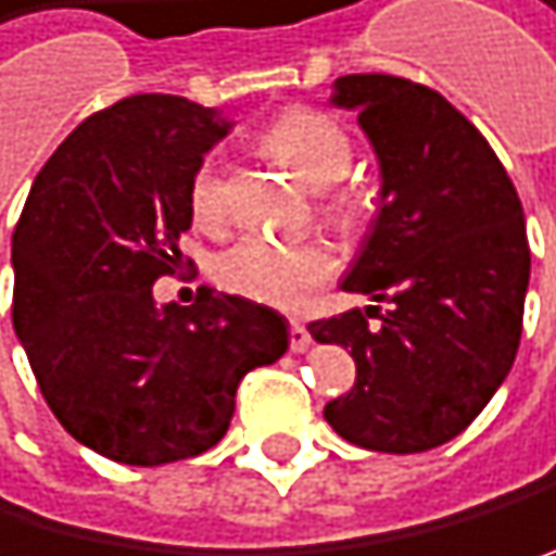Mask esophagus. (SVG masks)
<instances>
[{
  "label": "esophagus",
  "instance_id": "1",
  "mask_svg": "<svg viewBox=\"0 0 556 556\" xmlns=\"http://www.w3.org/2000/svg\"><path fill=\"white\" fill-rule=\"evenodd\" d=\"M289 343H292V351H295V354L309 351V343H313V333L305 330V323L292 319V326H289Z\"/></svg>",
  "mask_w": 556,
  "mask_h": 556
}]
</instances>
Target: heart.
<instances>
[{
  "label": "heart",
  "instance_id": "b5f03b06",
  "mask_svg": "<svg viewBox=\"0 0 556 556\" xmlns=\"http://www.w3.org/2000/svg\"><path fill=\"white\" fill-rule=\"evenodd\" d=\"M261 147L281 167H289L305 188H326L319 210L340 230H354L361 223V199L346 188H330L346 175V167L354 161V143L333 116L292 105L264 126ZM188 205H192V216L205 226L223 219L219 154H205L195 164L192 178H188ZM330 275L333 254L319 240H271L261 233H247L233 247H226L216 261V278L226 292L278 305V309H295Z\"/></svg>",
  "mask_w": 556,
  "mask_h": 556
}]
</instances>
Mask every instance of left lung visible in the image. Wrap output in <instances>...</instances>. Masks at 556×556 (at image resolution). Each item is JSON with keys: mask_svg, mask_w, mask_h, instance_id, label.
Masks as SVG:
<instances>
[{"mask_svg": "<svg viewBox=\"0 0 556 556\" xmlns=\"http://www.w3.org/2000/svg\"><path fill=\"white\" fill-rule=\"evenodd\" d=\"M333 105L354 109L381 164V210L343 289L392 309L309 323L357 364L354 389L323 416L364 451H433L468 430L516 361L527 219L489 140L433 88L343 75Z\"/></svg>", "mask_w": 556, "mask_h": 556, "instance_id": "obj_1", "label": "left lung"}]
</instances>
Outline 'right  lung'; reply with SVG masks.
Segmentation results:
<instances>
[{
    "mask_svg": "<svg viewBox=\"0 0 556 556\" xmlns=\"http://www.w3.org/2000/svg\"><path fill=\"white\" fill-rule=\"evenodd\" d=\"M226 134L181 96L119 99L51 154L16 223V337L58 422L109 460L157 468L216 447L243 375L289 351L285 316L251 299L154 302L185 264L188 178Z\"/></svg>",
    "mask_w": 556,
    "mask_h": 556,
    "instance_id": "obj_1",
    "label": "right lung"
}]
</instances>
